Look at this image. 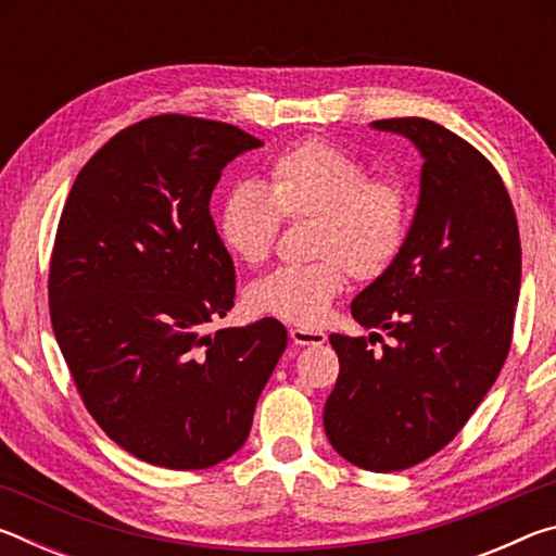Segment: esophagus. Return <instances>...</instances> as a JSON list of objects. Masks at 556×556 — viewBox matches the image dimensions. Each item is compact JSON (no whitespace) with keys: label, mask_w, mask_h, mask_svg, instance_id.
Returning <instances> with one entry per match:
<instances>
[{"label":"esophagus","mask_w":556,"mask_h":556,"mask_svg":"<svg viewBox=\"0 0 556 556\" xmlns=\"http://www.w3.org/2000/svg\"><path fill=\"white\" fill-rule=\"evenodd\" d=\"M289 338H291V343H294V345H321V343H326L324 331H312V328H299V326L291 328Z\"/></svg>","instance_id":"esophagus-1"}]
</instances>
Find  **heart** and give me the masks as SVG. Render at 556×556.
Instances as JSON below:
<instances>
[{
  "instance_id": "1",
  "label": "heart",
  "mask_w": 556,
  "mask_h": 556,
  "mask_svg": "<svg viewBox=\"0 0 556 556\" xmlns=\"http://www.w3.org/2000/svg\"><path fill=\"white\" fill-rule=\"evenodd\" d=\"M412 193L400 178L370 176L361 159L324 139L281 152L265 186L238 184L220 203L223 248L244 265L269 257L287 220H314L308 265L279 267L244 289L260 316L294 326H318L341 294L348 271L378 279L400 257L412 228Z\"/></svg>"
}]
</instances>
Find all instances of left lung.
<instances>
[{
	"instance_id": "left-lung-1",
	"label": "left lung",
	"mask_w": 556,
	"mask_h": 556,
	"mask_svg": "<svg viewBox=\"0 0 556 556\" xmlns=\"http://www.w3.org/2000/svg\"><path fill=\"white\" fill-rule=\"evenodd\" d=\"M372 127L419 149V203L400 257L351 304L357 324L392 343L375 355L365 336H328L341 372L324 429L345 460L390 473L444 448L493 388L513 341L522 250L503 178L476 147L421 117Z\"/></svg>"
}]
</instances>
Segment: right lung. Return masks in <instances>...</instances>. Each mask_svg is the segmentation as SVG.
<instances>
[{
    "instance_id": "add662e5",
    "label": "right lung",
    "mask_w": 556,
    "mask_h": 556,
    "mask_svg": "<svg viewBox=\"0 0 556 556\" xmlns=\"http://www.w3.org/2000/svg\"><path fill=\"white\" fill-rule=\"evenodd\" d=\"M262 144L225 122L149 117L98 149L63 205L49 275L55 341L92 419L147 464L230 458L287 348L277 318L205 333L235 304L211 193Z\"/></svg>"
}]
</instances>
